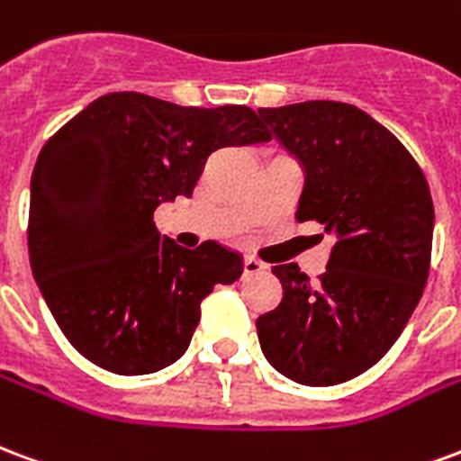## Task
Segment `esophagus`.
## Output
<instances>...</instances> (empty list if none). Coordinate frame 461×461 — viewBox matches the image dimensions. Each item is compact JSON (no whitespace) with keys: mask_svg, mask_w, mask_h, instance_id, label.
I'll list each match as a JSON object with an SVG mask.
<instances>
[{"mask_svg":"<svg viewBox=\"0 0 461 461\" xmlns=\"http://www.w3.org/2000/svg\"><path fill=\"white\" fill-rule=\"evenodd\" d=\"M265 265L258 260V258H253V255H245L243 258V272L245 275H258V272H263Z\"/></svg>","mask_w":461,"mask_h":461,"instance_id":"34e87169","label":"esophagus"}]
</instances>
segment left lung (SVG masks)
Returning <instances> with one entry per match:
<instances>
[{
    "mask_svg": "<svg viewBox=\"0 0 461 461\" xmlns=\"http://www.w3.org/2000/svg\"><path fill=\"white\" fill-rule=\"evenodd\" d=\"M258 115L304 167L294 218L337 235L317 282L294 263L272 267L282 300L255 321L260 348L302 385L351 381L388 354L428 285V179L401 140L354 105L309 100Z\"/></svg>",
    "mask_w": 461,
    "mask_h": 461,
    "instance_id": "8db88e82",
    "label": "left lung"
}]
</instances>
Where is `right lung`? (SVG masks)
Wrapping results in <instances>:
<instances>
[{
    "label": "right lung",
    "instance_id": "right-lung-1",
    "mask_svg": "<svg viewBox=\"0 0 461 461\" xmlns=\"http://www.w3.org/2000/svg\"><path fill=\"white\" fill-rule=\"evenodd\" d=\"M250 107H181L107 93L43 144L32 174L33 280L73 348L105 371L142 375L189 348L201 302L240 277L216 240L186 250L154 226L164 201L191 196L223 147L267 142Z\"/></svg>",
    "mask_w": 461,
    "mask_h": 461
}]
</instances>
